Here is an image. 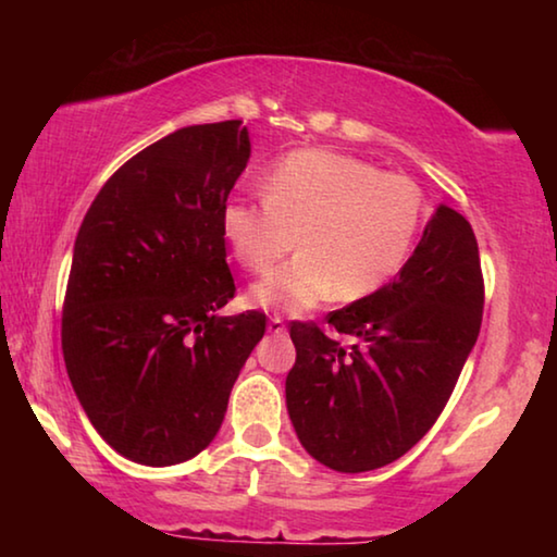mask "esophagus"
Masks as SVG:
<instances>
[{
    "label": "esophagus",
    "mask_w": 557,
    "mask_h": 557,
    "mask_svg": "<svg viewBox=\"0 0 557 557\" xmlns=\"http://www.w3.org/2000/svg\"><path fill=\"white\" fill-rule=\"evenodd\" d=\"M268 332H270V334H285V322H282L280 317H270Z\"/></svg>",
    "instance_id": "34e87169"
}]
</instances>
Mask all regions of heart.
<instances>
[{"label": "heart", "instance_id": "b5f03b06", "mask_svg": "<svg viewBox=\"0 0 557 557\" xmlns=\"http://www.w3.org/2000/svg\"><path fill=\"white\" fill-rule=\"evenodd\" d=\"M265 199H231L221 225L250 272L295 260L250 289L262 309L301 312L326 297L354 301L391 282L408 260L422 221V194L408 176L361 159L297 149L268 169Z\"/></svg>", "mask_w": 557, "mask_h": 557}]
</instances>
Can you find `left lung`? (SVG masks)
Listing matches in <instances>:
<instances>
[{
	"instance_id": "8db88e82",
	"label": "left lung",
	"mask_w": 557,
	"mask_h": 557,
	"mask_svg": "<svg viewBox=\"0 0 557 557\" xmlns=\"http://www.w3.org/2000/svg\"><path fill=\"white\" fill-rule=\"evenodd\" d=\"M484 309L479 245L465 215L437 206L398 277L317 324L292 322L297 361L287 412L324 467L358 474L391 465L435 425L476 344Z\"/></svg>"
}]
</instances>
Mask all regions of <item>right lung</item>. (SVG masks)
<instances>
[{"label":"right lung","instance_id":"1","mask_svg":"<svg viewBox=\"0 0 557 557\" xmlns=\"http://www.w3.org/2000/svg\"><path fill=\"white\" fill-rule=\"evenodd\" d=\"M250 159L243 120L149 145L100 188L73 245L65 371L117 455L169 467L221 430L265 314L219 317L235 295L221 213Z\"/></svg>","mask_w":557,"mask_h":557}]
</instances>
